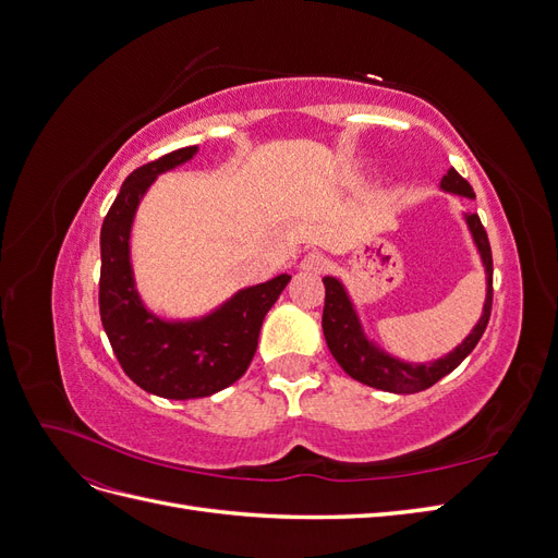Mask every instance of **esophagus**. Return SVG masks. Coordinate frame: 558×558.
<instances>
[{"label":"esophagus","instance_id":"obj_1","mask_svg":"<svg viewBox=\"0 0 558 558\" xmlns=\"http://www.w3.org/2000/svg\"><path fill=\"white\" fill-rule=\"evenodd\" d=\"M300 267L305 269V272H312V275H320V272H324V269L328 267V258L324 256V253H318V251H310L307 256L302 258Z\"/></svg>","mask_w":558,"mask_h":558}]
</instances>
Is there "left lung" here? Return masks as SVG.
Wrapping results in <instances>:
<instances>
[{"label": "left lung", "instance_id": "obj_1", "mask_svg": "<svg viewBox=\"0 0 558 558\" xmlns=\"http://www.w3.org/2000/svg\"><path fill=\"white\" fill-rule=\"evenodd\" d=\"M442 191L456 193L463 197H475L472 193V185L453 170L442 177ZM465 223L472 232V240L477 244V251L484 263V272H486V300H484V312L477 320V326L472 328V332L465 337V340L456 347L451 353H447L445 359H437L433 363H404L396 356H388L384 349H379L375 342H369L361 318L353 310V302L349 300V293L344 291V286L340 279L326 277V305H324V335H326V344L335 361L342 365L344 373L353 377L361 384H367L373 388H379V391L388 393H418L426 391L435 381H440L447 377L451 369L459 367L468 353L477 347L482 340V335L486 330L488 316H492V302H494V258H492V244H488L486 230L480 221L477 214H465Z\"/></svg>", "mask_w": 558, "mask_h": 558}]
</instances>
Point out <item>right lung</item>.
Segmentation results:
<instances>
[{
  "label": "right lung",
  "instance_id": "add662e5",
  "mask_svg": "<svg viewBox=\"0 0 558 558\" xmlns=\"http://www.w3.org/2000/svg\"><path fill=\"white\" fill-rule=\"evenodd\" d=\"M195 154L197 146H185L134 170L99 232V316L111 349L134 384L170 400L207 398L238 381L256 353L265 314L291 281V275H279L248 286L211 314L191 320H165L144 307L130 263L134 214L158 174Z\"/></svg>",
  "mask_w": 558,
  "mask_h": 558
}]
</instances>
